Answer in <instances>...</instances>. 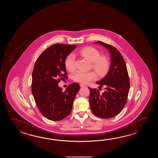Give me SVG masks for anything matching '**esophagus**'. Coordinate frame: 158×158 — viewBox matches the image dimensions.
I'll return each instance as SVG.
<instances>
[{
    "label": "esophagus",
    "instance_id": "34e87169",
    "mask_svg": "<svg viewBox=\"0 0 158 158\" xmlns=\"http://www.w3.org/2000/svg\"><path fill=\"white\" fill-rule=\"evenodd\" d=\"M80 87H85V86H86V85H84V84H81L80 85Z\"/></svg>",
    "mask_w": 158,
    "mask_h": 158
}]
</instances>
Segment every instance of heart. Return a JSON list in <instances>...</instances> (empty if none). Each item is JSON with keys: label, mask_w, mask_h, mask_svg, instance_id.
Returning <instances> with one entry per match:
<instances>
[{"label": "heart", "mask_w": 158, "mask_h": 158, "mask_svg": "<svg viewBox=\"0 0 158 158\" xmlns=\"http://www.w3.org/2000/svg\"><path fill=\"white\" fill-rule=\"evenodd\" d=\"M80 54L87 60L93 63V68L99 75L103 76L107 72L110 67L109 60L106 57L101 56L100 52L97 48L92 47H85L80 51ZM65 65L68 71H74L76 68V59L74 54H71L68 56L65 60ZM96 78L97 74L93 71H78L73 75V79L74 81L82 84H87L90 81Z\"/></svg>", "instance_id": "1"}]
</instances>
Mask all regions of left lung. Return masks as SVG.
Returning a JSON list of instances; mask_svg holds the SVG:
<instances>
[{"mask_svg": "<svg viewBox=\"0 0 158 158\" xmlns=\"http://www.w3.org/2000/svg\"><path fill=\"white\" fill-rule=\"evenodd\" d=\"M110 53L111 65L107 74L97 84L104 86L102 94L96 89L90 90L89 103L91 110L95 115L103 118H113L124 107L130 88L127 68L120 52L110 44L97 41Z\"/></svg>", "mask_w": 158, "mask_h": 158, "instance_id": "left-lung-1", "label": "left lung"}]
</instances>
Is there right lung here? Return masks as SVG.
I'll return each mask as SVG.
<instances>
[{
	"mask_svg": "<svg viewBox=\"0 0 158 158\" xmlns=\"http://www.w3.org/2000/svg\"><path fill=\"white\" fill-rule=\"evenodd\" d=\"M76 47L55 44L44 51L35 61L31 92L40 113L48 120L59 121L71 114L80 86L72 83L63 91L58 84L68 78L65 60Z\"/></svg>",
	"mask_w": 158,
	"mask_h": 158,
	"instance_id": "obj_1",
	"label": "right lung"
}]
</instances>
